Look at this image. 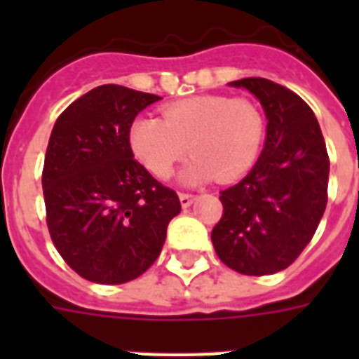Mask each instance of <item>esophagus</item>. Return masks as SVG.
<instances>
[{"instance_id": "esophagus-1", "label": "esophagus", "mask_w": 359, "mask_h": 359, "mask_svg": "<svg viewBox=\"0 0 359 359\" xmlns=\"http://www.w3.org/2000/svg\"><path fill=\"white\" fill-rule=\"evenodd\" d=\"M179 197H180V205L186 208V207H190L191 203H194V197H196V196H191V194H186V191H180Z\"/></svg>"}]
</instances>
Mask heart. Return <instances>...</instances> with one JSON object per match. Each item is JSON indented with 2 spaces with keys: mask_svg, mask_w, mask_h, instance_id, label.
<instances>
[{
  "mask_svg": "<svg viewBox=\"0 0 359 359\" xmlns=\"http://www.w3.org/2000/svg\"><path fill=\"white\" fill-rule=\"evenodd\" d=\"M266 119L245 97L207 95L165 106L162 119L140 117L130 126V147L158 179H169L190 149L194 160L182 173L188 184L218 177L235 180L250 171L261 152Z\"/></svg>",
  "mask_w": 359,
  "mask_h": 359,
  "instance_id": "heart-1",
  "label": "heart"
}]
</instances>
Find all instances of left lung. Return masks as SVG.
I'll use <instances>...</instances> for the list:
<instances>
[{
    "label": "left lung",
    "mask_w": 359,
    "mask_h": 359,
    "mask_svg": "<svg viewBox=\"0 0 359 359\" xmlns=\"http://www.w3.org/2000/svg\"><path fill=\"white\" fill-rule=\"evenodd\" d=\"M253 93L266 114V143L250 173L219 191L212 229L219 261L244 276H268L300 257L328 203L330 158L313 109L266 78L231 81Z\"/></svg>",
    "instance_id": "left-lung-1"
}]
</instances>
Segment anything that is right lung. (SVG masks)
Masks as SVG:
<instances>
[{
    "label": "right lung",
    "instance_id": "1",
    "mask_svg": "<svg viewBox=\"0 0 359 359\" xmlns=\"http://www.w3.org/2000/svg\"><path fill=\"white\" fill-rule=\"evenodd\" d=\"M156 100L100 86L53 124L42 169L48 231L63 261L93 283H126L147 272L180 212L177 191L158 182L130 147V126Z\"/></svg>",
    "mask_w": 359,
    "mask_h": 359
}]
</instances>
